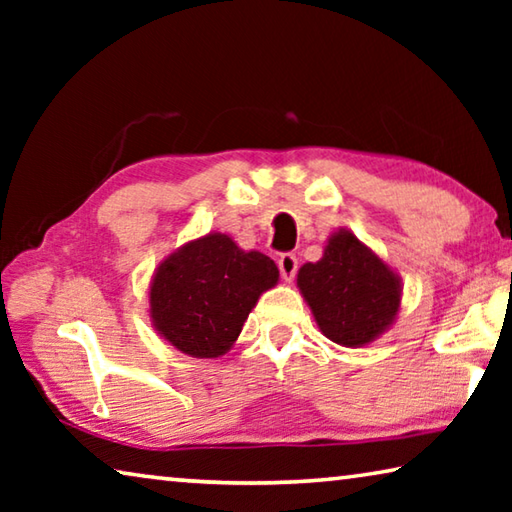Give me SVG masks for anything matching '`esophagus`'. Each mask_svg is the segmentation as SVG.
<instances>
[{"label": "esophagus", "mask_w": 512, "mask_h": 512, "mask_svg": "<svg viewBox=\"0 0 512 512\" xmlns=\"http://www.w3.org/2000/svg\"><path fill=\"white\" fill-rule=\"evenodd\" d=\"M277 266H280L282 280L291 282L293 277H296V271H298V259H296V255L284 253V255H280V259H277Z\"/></svg>", "instance_id": "obj_1"}]
</instances>
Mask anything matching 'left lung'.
<instances>
[{
	"label": "left lung",
	"instance_id": "1",
	"mask_svg": "<svg viewBox=\"0 0 512 512\" xmlns=\"http://www.w3.org/2000/svg\"><path fill=\"white\" fill-rule=\"evenodd\" d=\"M298 289L329 341L363 348L395 323L402 277L350 230L329 235L323 257L302 264Z\"/></svg>",
	"mask_w": 512,
	"mask_h": 512
}]
</instances>
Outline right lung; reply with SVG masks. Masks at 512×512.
I'll return each instance as SVG.
<instances>
[{
	"label": "right lung",
	"mask_w": 512,
	"mask_h": 512,
	"mask_svg": "<svg viewBox=\"0 0 512 512\" xmlns=\"http://www.w3.org/2000/svg\"><path fill=\"white\" fill-rule=\"evenodd\" d=\"M280 271L259 250L239 248L223 232L187 241L164 257L149 287L151 325L196 359H216L235 345L246 318Z\"/></svg>",
	"instance_id": "1"
}]
</instances>
